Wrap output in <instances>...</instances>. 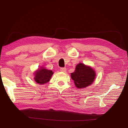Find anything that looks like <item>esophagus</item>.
<instances>
[{"label": "esophagus", "mask_w": 128, "mask_h": 128, "mask_svg": "<svg viewBox=\"0 0 128 128\" xmlns=\"http://www.w3.org/2000/svg\"><path fill=\"white\" fill-rule=\"evenodd\" d=\"M60 70L61 72H66V68H61L60 69Z\"/></svg>", "instance_id": "esophagus-1"}]
</instances>
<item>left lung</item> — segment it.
I'll use <instances>...</instances> for the list:
<instances>
[{"mask_svg":"<svg viewBox=\"0 0 128 128\" xmlns=\"http://www.w3.org/2000/svg\"><path fill=\"white\" fill-rule=\"evenodd\" d=\"M96 75L94 69L82 63L77 64L74 72L71 73L72 78L75 86L78 88L90 86L94 80Z\"/></svg>","mask_w":128,"mask_h":128,"instance_id":"8db88e82","label":"left lung"}]
</instances>
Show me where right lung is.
<instances>
[{"mask_svg":"<svg viewBox=\"0 0 128 128\" xmlns=\"http://www.w3.org/2000/svg\"><path fill=\"white\" fill-rule=\"evenodd\" d=\"M34 72V80L36 82L40 84H44L49 82L53 74V72L51 70L40 67Z\"/></svg>","mask_w":128,"mask_h":128,"instance_id":"right-lung-1","label":"right lung"}]
</instances>
